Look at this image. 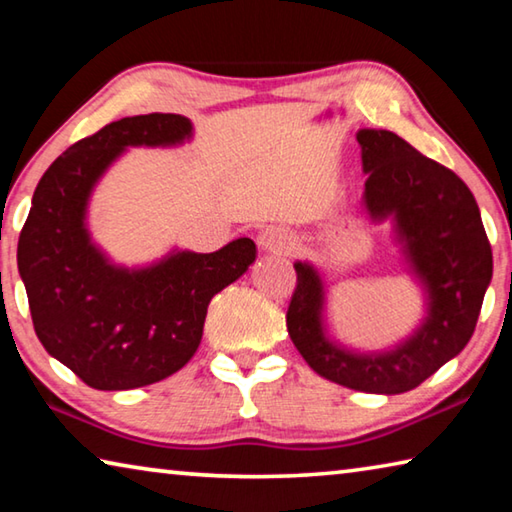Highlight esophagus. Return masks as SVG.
<instances>
[{
  "label": "esophagus",
  "mask_w": 512,
  "mask_h": 512,
  "mask_svg": "<svg viewBox=\"0 0 512 512\" xmlns=\"http://www.w3.org/2000/svg\"><path fill=\"white\" fill-rule=\"evenodd\" d=\"M257 244H259V248L264 250V253L289 255L291 250L296 248V237H293V232H289L287 228H280V225H271V228L259 232Z\"/></svg>",
  "instance_id": "esophagus-1"
}]
</instances>
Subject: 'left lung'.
<instances>
[{
	"label": "left lung",
	"instance_id": "1",
	"mask_svg": "<svg viewBox=\"0 0 512 512\" xmlns=\"http://www.w3.org/2000/svg\"><path fill=\"white\" fill-rule=\"evenodd\" d=\"M357 142L368 173L363 210L375 223L391 221L406 271L422 289L424 316L393 348L352 350L327 329L323 275L314 264L296 262L287 329L320 377L354 391L397 395L420 386L472 339L492 280V250L479 205L454 171L391 131L361 128Z\"/></svg>",
	"mask_w": 512,
	"mask_h": 512
}]
</instances>
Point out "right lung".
Instances as JSON below:
<instances>
[{"label":"right lung","instance_id":"1","mask_svg":"<svg viewBox=\"0 0 512 512\" xmlns=\"http://www.w3.org/2000/svg\"><path fill=\"white\" fill-rule=\"evenodd\" d=\"M192 137V121L171 112L112 121L69 146L33 192L17 241L33 327L51 357L97 391H131L183 368L201 345L210 300L257 257L255 241L241 237L216 253L173 248L128 268L92 241V192L126 149Z\"/></svg>","mask_w":512,"mask_h":512}]
</instances>
